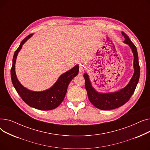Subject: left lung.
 <instances>
[{
  "label": "left lung",
  "instance_id": "1",
  "mask_svg": "<svg viewBox=\"0 0 150 150\" xmlns=\"http://www.w3.org/2000/svg\"><path fill=\"white\" fill-rule=\"evenodd\" d=\"M122 34L125 38L123 42L129 46L134 56V74L128 84L123 88L115 92H99L92 86L89 75L87 73L83 75L85 80V88L87 91L89 101L94 106L101 110L114 109L125 104L134 92L139 80L140 66L137 49L128 36L123 31Z\"/></svg>",
  "mask_w": 150,
  "mask_h": 150
}]
</instances>
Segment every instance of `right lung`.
Masks as SVG:
<instances>
[{
    "label": "right lung",
    "mask_w": 150,
    "mask_h": 150,
    "mask_svg": "<svg viewBox=\"0 0 150 150\" xmlns=\"http://www.w3.org/2000/svg\"><path fill=\"white\" fill-rule=\"evenodd\" d=\"M33 35V34L29 35L23 39L18 49L14 52L11 69V81L15 89L25 103L37 109L48 111L57 108L62 103L66 94L69 84L79 72V66L76 64L61 75L57 81L48 89L42 91H33L25 88L18 79L15 71V64L17 56L22 45Z\"/></svg>",
    "instance_id": "right-lung-1"
}]
</instances>
